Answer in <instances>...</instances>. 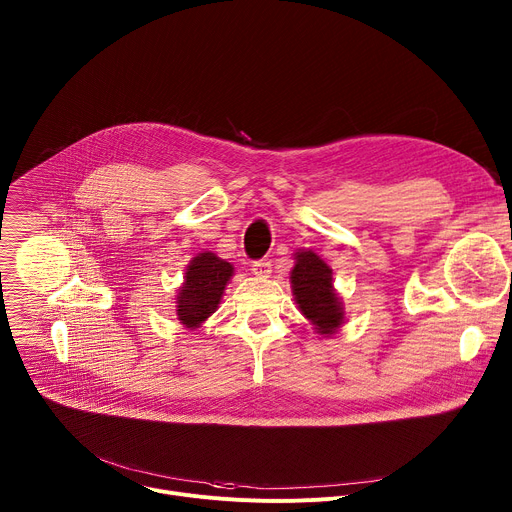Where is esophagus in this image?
I'll use <instances>...</instances> for the list:
<instances>
[{"instance_id":"1","label":"esophagus","mask_w":512,"mask_h":512,"mask_svg":"<svg viewBox=\"0 0 512 512\" xmlns=\"http://www.w3.org/2000/svg\"><path fill=\"white\" fill-rule=\"evenodd\" d=\"M251 271H253L255 277H269V273H271V263H269V261H255L253 267H251Z\"/></svg>"}]
</instances>
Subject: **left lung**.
Instances as JSON below:
<instances>
[{"label":"left lung","instance_id":"obj_1","mask_svg":"<svg viewBox=\"0 0 512 512\" xmlns=\"http://www.w3.org/2000/svg\"><path fill=\"white\" fill-rule=\"evenodd\" d=\"M294 261L289 271L291 294L316 334L330 338L344 324V304L334 289L332 269L312 249H298Z\"/></svg>","mask_w":512,"mask_h":512}]
</instances>
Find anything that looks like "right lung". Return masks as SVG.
Listing matches in <instances>:
<instances>
[{
	"instance_id": "obj_1",
	"label": "right lung",
	"mask_w": 512,
	"mask_h": 512,
	"mask_svg": "<svg viewBox=\"0 0 512 512\" xmlns=\"http://www.w3.org/2000/svg\"><path fill=\"white\" fill-rule=\"evenodd\" d=\"M233 275L235 267L212 251H202L192 257L176 296V316L180 324L188 330L200 328L221 304Z\"/></svg>"
}]
</instances>
